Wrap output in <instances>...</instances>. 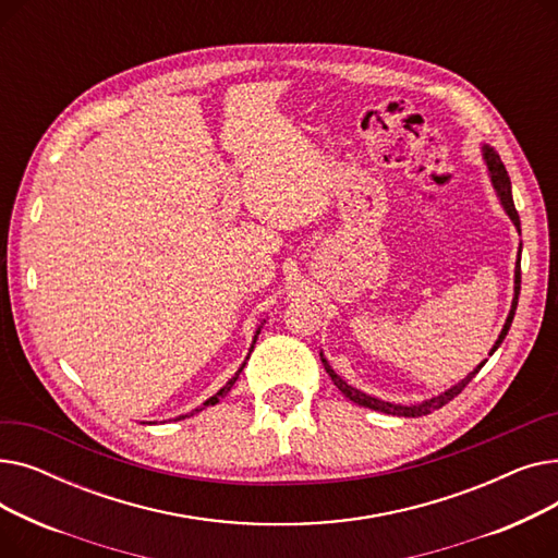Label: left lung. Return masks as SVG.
<instances>
[{"instance_id": "8db88e82", "label": "left lung", "mask_w": 558, "mask_h": 558, "mask_svg": "<svg viewBox=\"0 0 558 558\" xmlns=\"http://www.w3.org/2000/svg\"><path fill=\"white\" fill-rule=\"evenodd\" d=\"M484 156H486V162H488L490 181H493V185H495V190H497V196H500V201H502V205H505L507 215L511 217V221L520 228V217H518V210H515V205H513V196H511V181H509V173H507V169H505V165H502L500 156H497L493 149H488V146L484 149ZM518 296H520V257H518V267H515V296H513V305H511V312H509L507 324H505V328H502V332H500V339L495 341V345H493V350H490V355L495 353L497 345H500V343L505 341V337H507V332H509V328H511V320H513V314H515V307H518ZM320 362H324V366H326L328 375L332 377V383L337 385V389H339L348 400H353V402H357V404H362V407H368V409H375V412H385V414L404 416V418L425 416V414H432L434 409H441V407H444V404H448L452 398H457V396L468 387V383H471V379L480 373V368L486 364V362H482V364H480L471 375H468L465 379H461V383H459L457 387L448 389L446 393L436 396V398H432V400H425V402H421V404H414V407H402V404H391V402H385V400L371 398V396H366V393H362V391L353 389L350 385H345L343 379H341V377L330 368V364L326 362V357L320 360Z\"/></svg>"}]
</instances>
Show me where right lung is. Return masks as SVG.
<instances>
[{
	"mask_svg": "<svg viewBox=\"0 0 558 558\" xmlns=\"http://www.w3.org/2000/svg\"><path fill=\"white\" fill-rule=\"evenodd\" d=\"M242 368H244V364H242ZM242 368H240L238 373H234V375H232V377L228 379V383H226V387H221V389H219V391H217V393H215V396H213L210 400H205V402H203V407H210V404H217V402H219V400H221V398H223V396H226V393H228V391L232 389V385H234V383H238V377H240ZM203 407L194 409V412H201V409H203ZM194 412H192V414H194ZM192 414H190V416H192ZM179 418H185V416H179Z\"/></svg>",
	"mask_w": 558,
	"mask_h": 558,
	"instance_id": "right-lung-1",
	"label": "right lung"
}]
</instances>
